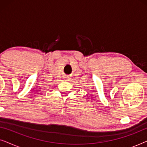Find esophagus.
I'll return each instance as SVG.
<instances>
[{"label": "esophagus", "mask_w": 147, "mask_h": 147, "mask_svg": "<svg viewBox=\"0 0 147 147\" xmlns=\"http://www.w3.org/2000/svg\"><path fill=\"white\" fill-rule=\"evenodd\" d=\"M65 80H67V81H68V80H69L70 79V78H69V76H65Z\"/></svg>", "instance_id": "obj_1"}]
</instances>
